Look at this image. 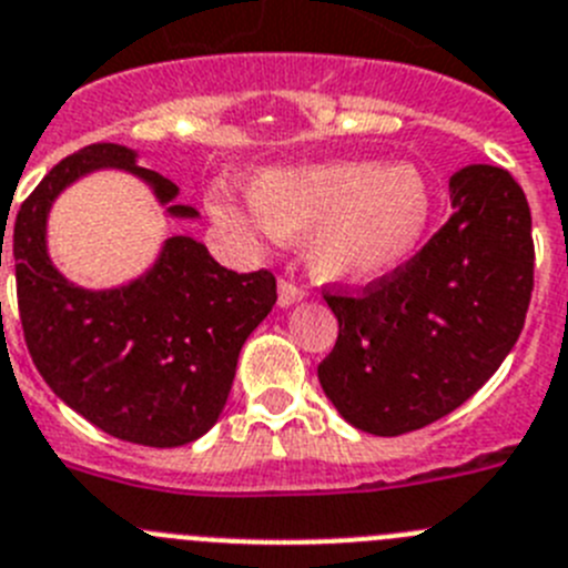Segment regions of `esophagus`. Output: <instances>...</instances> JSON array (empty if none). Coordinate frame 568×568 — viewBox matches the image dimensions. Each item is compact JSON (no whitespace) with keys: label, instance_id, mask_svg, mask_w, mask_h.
<instances>
[{"label":"esophagus","instance_id":"esophagus-1","mask_svg":"<svg viewBox=\"0 0 568 568\" xmlns=\"http://www.w3.org/2000/svg\"><path fill=\"white\" fill-rule=\"evenodd\" d=\"M304 298H306V293L298 287V284H295L293 278H281L278 281V306H281V310H290V306L301 304Z\"/></svg>","mask_w":568,"mask_h":568}]
</instances>
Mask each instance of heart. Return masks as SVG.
Returning a JSON list of instances; mask_svg holds the SVG:
<instances>
[{"label":"heart","mask_w":568,"mask_h":568,"mask_svg":"<svg viewBox=\"0 0 568 568\" xmlns=\"http://www.w3.org/2000/svg\"><path fill=\"white\" fill-rule=\"evenodd\" d=\"M253 213L231 196L207 202L211 220L242 242L306 239V267L329 284L366 287L419 253L436 216V191L414 163L335 160L270 165L247 182Z\"/></svg>","instance_id":"heart-1"}]
</instances>
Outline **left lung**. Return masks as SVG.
<instances>
[{
    "label": "left lung",
    "instance_id": "1",
    "mask_svg": "<svg viewBox=\"0 0 568 568\" xmlns=\"http://www.w3.org/2000/svg\"><path fill=\"white\" fill-rule=\"evenodd\" d=\"M454 216L392 278L326 295L337 343L318 366L329 403L374 436L425 428L496 374L532 295V216L496 165L450 176Z\"/></svg>",
    "mask_w": 568,
    "mask_h": 568
}]
</instances>
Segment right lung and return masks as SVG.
<instances>
[{"mask_svg":"<svg viewBox=\"0 0 568 568\" xmlns=\"http://www.w3.org/2000/svg\"><path fill=\"white\" fill-rule=\"evenodd\" d=\"M138 158L126 145L92 143L61 160L16 213L10 262L30 357L55 397L109 436L180 447L220 419L239 352L275 304V278L267 270L222 267L194 236L165 239L154 262L118 287L90 290L67 278L50 258L47 222L55 200L83 176L126 171L169 220L200 216L176 202L174 182Z\"/></svg>","mask_w":568,"mask_h":568,"instance_id":"right-lung-1","label":"right lung"}]
</instances>
